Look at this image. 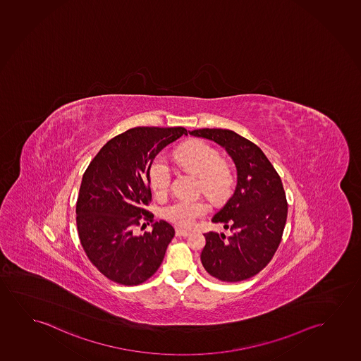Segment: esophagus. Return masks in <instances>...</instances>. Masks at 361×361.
<instances>
[{"mask_svg":"<svg viewBox=\"0 0 361 361\" xmlns=\"http://www.w3.org/2000/svg\"><path fill=\"white\" fill-rule=\"evenodd\" d=\"M188 233H190V232H188V230H183V228H176V235H178V237H188Z\"/></svg>","mask_w":361,"mask_h":361,"instance_id":"esophagus-1","label":"esophagus"}]
</instances>
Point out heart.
<instances>
[{
  "label": "heart",
  "instance_id": "obj_1",
  "mask_svg": "<svg viewBox=\"0 0 361 361\" xmlns=\"http://www.w3.org/2000/svg\"><path fill=\"white\" fill-rule=\"evenodd\" d=\"M175 161L180 166L200 176L201 188L214 201L224 199L230 191L232 175L222 165L220 152L201 140L188 141L175 152ZM147 180L152 192L165 196L171 183V173L162 157L152 160L147 170ZM209 206L204 199H178L165 209V217L173 225L191 227L209 212Z\"/></svg>",
  "mask_w": 361,
  "mask_h": 361
}]
</instances>
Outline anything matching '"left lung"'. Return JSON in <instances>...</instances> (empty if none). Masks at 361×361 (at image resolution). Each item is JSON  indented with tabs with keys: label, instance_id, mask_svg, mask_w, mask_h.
Here are the masks:
<instances>
[{
	"label": "left lung",
	"instance_id": "left-lung-1",
	"mask_svg": "<svg viewBox=\"0 0 361 361\" xmlns=\"http://www.w3.org/2000/svg\"><path fill=\"white\" fill-rule=\"evenodd\" d=\"M190 135L225 147L237 167L235 192L212 222L231 231L204 233V269L222 282L256 276L271 262L282 240L288 202L282 180L255 142L228 129H197Z\"/></svg>",
	"mask_w": 361,
	"mask_h": 361
}]
</instances>
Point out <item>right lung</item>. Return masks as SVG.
<instances>
[{"mask_svg": "<svg viewBox=\"0 0 361 361\" xmlns=\"http://www.w3.org/2000/svg\"><path fill=\"white\" fill-rule=\"evenodd\" d=\"M188 135L183 126H137L110 139L84 173L77 200L79 240L92 264L123 286H137L157 272L175 235L166 221L147 211V170L164 147ZM152 224L153 230L137 235Z\"/></svg>", "mask_w": 361, "mask_h": 361, "instance_id": "1", "label": "right lung"}]
</instances>
